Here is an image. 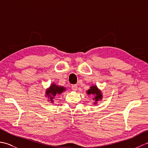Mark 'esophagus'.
<instances>
[{
	"instance_id": "1",
	"label": "esophagus",
	"mask_w": 148,
	"mask_h": 148,
	"mask_svg": "<svg viewBox=\"0 0 148 148\" xmlns=\"http://www.w3.org/2000/svg\"><path fill=\"white\" fill-rule=\"evenodd\" d=\"M71 87H72V90L73 91H76L77 90V84H72Z\"/></svg>"
}]
</instances>
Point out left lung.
Instances as JSON below:
<instances>
[{"mask_svg":"<svg viewBox=\"0 0 148 148\" xmlns=\"http://www.w3.org/2000/svg\"><path fill=\"white\" fill-rule=\"evenodd\" d=\"M86 93L88 94V95H95V98H93V100H95V102H94L95 104L97 103V102L99 101V100H101L102 98V93L97 88V86H92L90 87V88L86 91Z\"/></svg>","mask_w":148,"mask_h":148,"instance_id":"left-lung-1","label":"left lung"}]
</instances>
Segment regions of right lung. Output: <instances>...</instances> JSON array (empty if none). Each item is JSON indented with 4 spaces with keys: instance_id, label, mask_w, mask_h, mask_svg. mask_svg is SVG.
Segmentation results:
<instances>
[{
    "instance_id": "right-lung-1",
    "label": "right lung",
    "mask_w": 148,
    "mask_h": 148,
    "mask_svg": "<svg viewBox=\"0 0 148 148\" xmlns=\"http://www.w3.org/2000/svg\"><path fill=\"white\" fill-rule=\"evenodd\" d=\"M65 90V88L62 86H58V85H56L55 83H53L49 88L46 90V96L48 97V99H50L51 102H53V99L55 98V97L56 95H58V94L62 93Z\"/></svg>"
}]
</instances>
